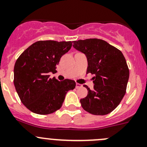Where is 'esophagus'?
Segmentation results:
<instances>
[{
    "label": "esophagus",
    "mask_w": 147,
    "mask_h": 147,
    "mask_svg": "<svg viewBox=\"0 0 147 147\" xmlns=\"http://www.w3.org/2000/svg\"><path fill=\"white\" fill-rule=\"evenodd\" d=\"M82 87V84H79V83H76V88L77 89L80 88V87Z\"/></svg>",
    "instance_id": "obj_1"
}]
</instances>
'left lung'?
<instances>
[{"label":"left lung","mask_w":147,"mask_h":147,"mask_svg":"<svg viewBox=\"0 0 147 147\" xmlns=\"http://www.w3.org/2000/svg\"><path fill=\"white\" fill-rule=\"evenodd\" d=\"M73 47L85 55L87 74L94 75V89L87 85V97L81 99L82 108L94 115H105L114 110L126 93L129 71L122 53L103 40L74 41Z\"/></svg>","instance_id":"8db88e82"}]
</instances>
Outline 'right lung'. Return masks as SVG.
Returning <instances> with one entry per match:
<instances>
[{"instance_id": "obj_1", "label": "right lung", "mask_w": 147, "mask_h": 147, "mask_svg": "<svg viewBox=\"0 0 147 147\" xmlns=\"http://www.w3.org/2000/svg\"><path fill=\"white\" fill-rule=\"evenodd\" d=\"M72 47V42L38 41L28 47L16 60L14 85L22 103L31 112L48 115L60 109L75 82L65 79L59 82L49 78L56 72L63 55Z\"/></svg>"}]
</instances>
